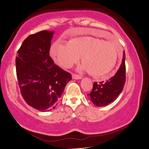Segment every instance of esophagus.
Masks as SVG:
<instances>
[{"label": "esophagus", "mask_w": 149, "mask_h": 149, "mask_svg": "<svg viewBox=\"0 0 149 149\" xmlns=\"http://www.w3.org/2000/svg\"><path fill=\"white\" fill-rule=\"evenodd\" d=\"M82 77L81 76L78 74H72V79H81Z\"/></svg>", "instance_id": "34e87169"}]
</instances>
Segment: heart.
<instances>
[{
    "instance_id": "b5f03b06",
    "label": "heart",
    "mask_w": 149,
    "mask_h": 149,
    "mask_svg": "<svg viewBox=\"0 0 149 149\" xmlns=\"http://www.w3.org/2000/svg\"><path fill=\"white\" fill-rule=\"evenodd\" d=\"M50 53L57 63L65 68H71L81 57L82 63L79 71L90 72L94 77L109 74L116 63L118 46L113 41H104L92 36L74 38L64 44H53Z\"/></svg>"
}]
</instances>
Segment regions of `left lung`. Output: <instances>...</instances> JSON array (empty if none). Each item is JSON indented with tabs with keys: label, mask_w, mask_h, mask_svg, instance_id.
Instances as JSON below:
<instances>
[{
	"label": "left lung",
	"mask_w": 149,
	"mask_h": 149,
	"mask_svg": "<svg viewBox=\"0 0 149 149\" xmlns=\"http://www.w3.org/2000/svg\"><path fill=\"white\" fill-rule=\"evenodd\" d=\"M125 60L124 52L121 64L114 76L105 82H94L92 91L88 96L95 106L104 107L113 102L123 91L125 82Z\"/></svg>",
	"instance_id": "1"
}]
</instances>
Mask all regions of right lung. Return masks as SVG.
<instances>
[{
    "label": "right lung",
    "instance_id": "1",
    "mask_svg": "<svg viewBox=\"0 0 149 149\" xmlns=\"http://www.w3.org/2000/svg\"><path fill=\"white\" fill-rule=\"evenodd\" d=\"M53 31L31 35L23 42L16 57V70L21 93L28 104L40 111L57 105L65 87L72 79L69 72L49 56Z\"/></svg>",
    "mask_w": 149,
    "mask_h": 149
}]
</instances>
